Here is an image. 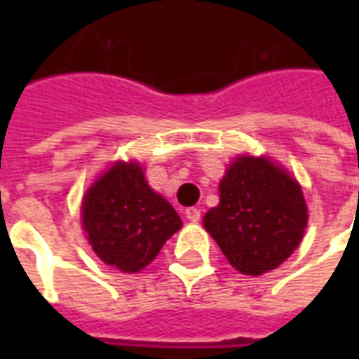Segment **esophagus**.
<instances>
[{
    "instance_id": "esophagus-1",
    "label": "esophagus",
    "mask_w": 359,
    "mask_h": 359,
    "mask_svg": "<svg viewBox=\"0 0 359 359\" xmlns=\"http://www.w3.org/2000/svg\"><path fill=\"white\" fill-rule=\"evenodd\" d=\"M184 213H187L188 221H192V223H198V221H200V210H198V208H188Z\"/></svg>"
}]
</instances>
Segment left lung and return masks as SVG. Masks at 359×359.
Listing matches in <instances>:
<instances>
[{
  "label": "left lung",
  "instance_id": "8db88e82",
  "mask_svg": "<svg viewBox=\"0 0 359 359\" xmlns=\"http://www.w3.org/2000/svg\"><path fill=\"white\" fill-rule=\"evenodd\" d=\"M219 194L221 202L203 215V226L236 271L264 275L300 244L308 223L302 188L269 159L238 157Z\"/></svg>",
  "mask_w": 359,
  "mask_h": 359
}]
</instances>
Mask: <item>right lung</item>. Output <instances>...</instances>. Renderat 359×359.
Segmentation results:
<instances>
[{
  "label": "right lung",
  "instance_id": "obj_1",
  "mask_svg": "<svg viewBox=\"0 0 359 359\" xmlns=\"http://www.w3.org/2000/svg\"><path fill=\"white\" fill-rule=\"evenodd\" d=\"M82 225L103 264L136 273L156 259L182 221L148 187L140 165L118 161L84 196Z\"/></svg>",
  "mask_w": 359,
  "mask_h": 359
}]
</instances>
